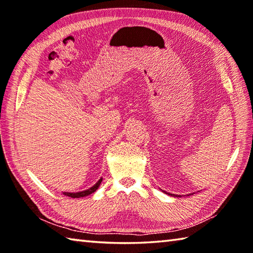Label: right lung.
<instances>
[{
	"label": "right lung",
	"mask_w": 253,
	"mask_h": 253,
	"mask_svg": "<svg viewBox=\"0 0 253 253\" xmlns=\"http://www.w3.org/2000/svg\"><path fill=\"white\" fill-rule=\"evenodd\" d=\"M101 181H102V178H100L99 181H98L92 187L88 188V190H85V191L78 192V193H68V192H65V193H63V194L67 195V196H70V198H84V196H87V195H89V194L93 193V192H95V191L97 190V188L99 187Z\"/></svg>",
	"instance_id": "1"
}]
</instances>
